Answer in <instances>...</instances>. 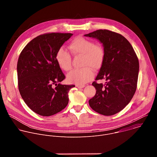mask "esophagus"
<instances>
[{
  "mask_svg": "<svg viewBox=\"0 0 157 157\" xmlns=\"http://www.w3.org/2000/svg\"><path fill=\"white\" fill-rule=\"evenodd\" d=\"M84 86V85H76V87L78 88H83Z\"/></svg>",
  "mask_w": 157,
  "mask_h": 157,
  "instance_id": "1",
  "label": "esophagus"
}]
</instances>
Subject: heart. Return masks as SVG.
<instances>
[{
	"mask_svg": "<svg viewBox=\"0 0 157 157\" xmlns=\"http://www.w3.org/2000/svg\"><path fill=\"white\" fill-rule=\"evenodd\" d=\"M69 48L73 55L82 56L81 66L79 69L71 71L67 76V80L70 83L83 85L90 81L93 76V68L99 70L105 58V50L100 44L94 43L82 36L73 39L69 44ZM56 60L59 68L68 71L71 68V58L70 53L60 48L56 53Z\"/></svg>",
	"mask_w": 157,
	"mask_h": 157,
	"instance_id": "obj_1",
	"label": "heart"
}]
</instances>
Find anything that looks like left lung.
Here are the masks:
<instances>
[{
	"label": "left lung",
	"instance_id": "8db88e82",
	"mask_svg": "<svg viewBox=\"0 0 157 157\" xmlns=\"http://www.w3.org/2000/svg\"><path fill=\"white\" fill-rule=\"evenodd\" d=\"M84 36L99 40L105 53L96 80L106 82L104 84L93 82L96 93L89 99V105L100 114L114 115L130 102L136 93L139 71L138 58L129 41L119 33L98 30Z\"/></svg>",
	"mask_w": 157,
	"mask_h": 157
}]
</instances>
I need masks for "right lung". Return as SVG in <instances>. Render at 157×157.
Listing matches in <instances>:
<instances>
[{"label":"right lung","mask_w":157,"mask_h":157,"mask_svg":"<svg viewBox=\"0 0 157 157\" xmlns=\"http://www.w3.org/2000/svg\"><path fill=\"white\" fill-rule=\"evenodd\" d=\"M72 33H49L31 40L17 62L20 94L28 107L42 116H50L68 104V93L75 85L60 82L65 79L56 53Z\"/></svg>","instance_id":"add662e5"}]
</instances>
